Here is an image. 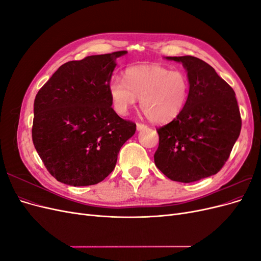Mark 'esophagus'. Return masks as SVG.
Masks as SVG:
<instances>
[{"mask_svg":"<svg viewBox=\"0 0 261 261\" xmlns=\"http://www.w3.org/2000/svg\"><path fill=\"white\" fill-rule=\"evenodd\" d=\"M136 127H137V130H144V129L147 128V125L141 124V123H137L136 124Z\"/></svg>","mask_w":261,"mask_h":261,"instance_id":"obj_1","label":"esophagus"}]
</instances>
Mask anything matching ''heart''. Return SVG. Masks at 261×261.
Wrapping results in <instances>:
<instances>
[{
  "instance_id": "b5f03b06",
  "label": "heart",
  "mask_w": 261,
  "mask_h": 261,
  "mask_svg": "<svg viewBox=\"0 0 261 261\" xmlns=\"http://www.w3.org/2000/svg\"><path fill=\"white\" fill-rule=\"evenodd\" d=\"M108 89L118 114H127L140 99V109L148 120L163 124L175 120L183 112L188 100L189 81L181 70L145 64L126 68L124 81L112 76Z\"/></svg>"
}]
</instances>
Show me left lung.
Returning <instances> with one entry per match:
<instances>
[{
    "label": "left lung",
    "instance_id": "obj_1",
    "mask_svg": "<svg viewBox=\"0 0 261 261\" xmlns=\"http://www.w3.org/2000/svg\"><path fill=\"white\" fill-rule=\"evenodd\" d=\"M187 72L189 94L175 120L158 128L154 163L172 180L192 183L222 169L238 140L242 120L232 87L202 60L168 57Z\"/></svg>",
    "mask_w": 261,
    "mask_h": 261
}]
</instances>
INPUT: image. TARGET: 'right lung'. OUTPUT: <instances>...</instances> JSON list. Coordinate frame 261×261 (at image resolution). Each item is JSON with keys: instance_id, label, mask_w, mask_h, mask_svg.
Instances as JSON below:
<instances>
[{"instance_id": "1", "label": "right lung", "mask_w": 261, "mask_h": 261, "mask_svg": "<svg viewBox=\"0 0 261 261\" xmlns=\"http://www.w3.org/2000/svg\"><path fill=\"white\" fill-rule=\"evenodd\" d=\"M126 53L67 62L38 91L33 141L46 170L61 183L88 186L103 180L135 134L136 124L115 113L108 89L116 59Z\"/></svg>"}]
</instances>
